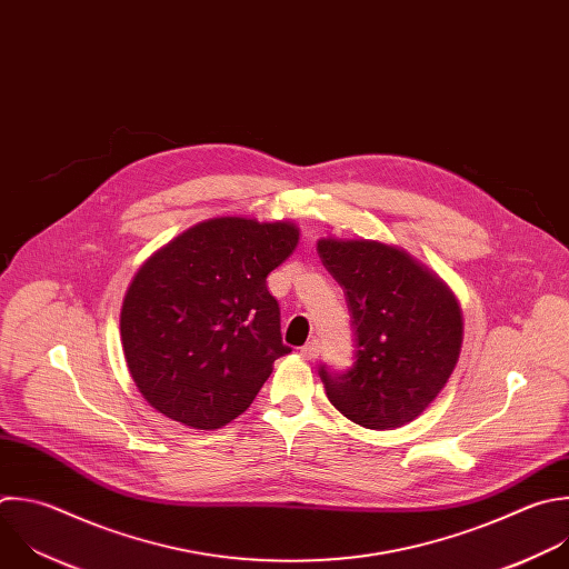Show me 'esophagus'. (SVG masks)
<instances>
[{
	"mask_svg": "<svg viewBox=\"0 0 569 569\" xmlns=\"http://www.w3.org/2000/svg\"><path fill=\"white\" fill-rule=\"evenodd\" d=\"M299 352H301V357H306V359H317V355H319V341L317 339H312V341H308L306 346H301L299 348Z\"/></svg>",
	"mask_w": 569,
	"mask_h": 569,
	"instance_id": "34e87169",
	"label": "esophagus"
}]
</instances>
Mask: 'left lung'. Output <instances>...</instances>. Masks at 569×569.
<instances>
[{
  "label": "left lung",
  "mask_w": 569,
  "mask_h": 569,
  "mask_svg": "<svg viewBox=\"0 0 569 569\" xmlns=\"http://www.w3.org/2000/svg\"><path fill=\"white\" fill-rule=\"evenodd\" d=\"M326 270L343 288L355 332L346 372L319 368L330 405L366 429L416 420L445 389L462 346V310L449 286L402 248L317 241Z\"/></svg>",
  "instance_id": "1"
}]
</instances>
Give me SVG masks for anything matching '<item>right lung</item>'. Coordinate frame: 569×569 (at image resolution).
<instances>
[{
	"mask_svg": "<svg viewBox=\"0 0 569 569\" xmlns=\"http://www.w3.org/2000/svg\"><path fill=\"white\" fill-rule=\"evenodd\" d=\"M299 243L290 221L219 217L184 230L136 272L120 310L129 372L169 420L212 431L239 418L290 352L268 274Z\"/></svg>",
	"mask_w": 569,
	"mask_h": 569,
	"instance_id": "obj_1",
	"label": "right lung"
}]
</instances>
